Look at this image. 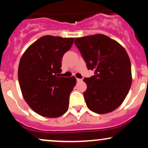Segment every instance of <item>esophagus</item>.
Here are the masks:
<instances>
[{
	"label": "esophagus",
	"mask_w": 148,
	"mask_h": 148,
	"mask_svg": "<svg viewBox=\"0 0 148 148\" xmlns=\"http://www.w3.org/2000/svg\"><path fill=\"white\" fill-rule=\"evenodd\" d=\"M76 81H77L78 82H80V81H82L83 79H76Z\"/></svg>",
	"instance_id": "1"
}]
</instances>
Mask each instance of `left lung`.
<instances>
[{"label":"left lung","instance_id":"1","mask_svg":"<svg viewBox=\"0 0 148 148\" xmlns=\"http://www.w3.org/2000/svg\"><path fill=\"white\" fill-rule=\"evenodd\" d=\"M88 69L95 75L85 78L84 92L88 108L98 114L110 113L121 105L132 85L131 62L125 49L118 42L102 35L76 38Z\"/></svg>","mask_w":148,"mask_h":148}]
</instances>
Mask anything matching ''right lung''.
Listing matches in <instances>:
<instances>
[{
    "label": "right lung",
    "mask_w": 148,
    "mask_h": 148,
    "mask_svg": "<svg viewBox=\"0 0 148 148\" xmlns=\"http://www.w3.org/2000/svg\"><path fill=\"white\" fill-rule=\"evenodd\" d=\"M74 38L52 35L40 37L25 50L18 69L23 98L37 114L58 118L69 108V95L76 79L61 77L62 58Z\"/></svg>",
    "instance_id": "add662e5"
}]
</instances>
